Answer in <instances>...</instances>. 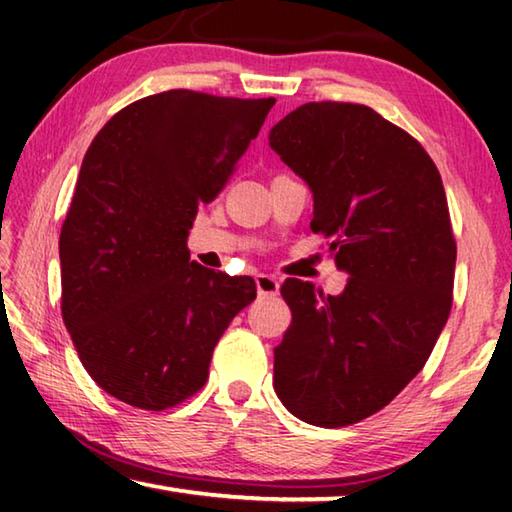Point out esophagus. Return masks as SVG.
<instances>
[{"label": "esophagus", "instance_id": "obj_1", "mask_svg": "<svg viewBox=\"0 0 512 512\" xmlns=\"http://www.w3.org/2000/svg\"><path fill=\"white\" fill-rule=\"evenodd\" d=\"M255 287L259 296H266V298H273L280 293V280L273 275H257L255 277Z\"/></svg>", "mask_w": 512, "mask_h": 512}]
</instances>
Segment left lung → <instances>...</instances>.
I'll use <instances>...</instances> for the list:
<instances>
[{
  "label": "left lung",
  "instance_id": "1",
  "mask_svg": "<svg viewBox=\"0 0 512 512\" xmlns=\"http://www.w3.org/2000/svg\"><path fill=\"white\" fill-rule=\"evenodd\" d=\"M268 146L314 198L341 296L287 280L291 327L273 350V386L309 424L345 427L418 375L452 309L456 241L436 164L402 128L359 103H305Z\"/></svg>",
  "mask_w": 512,
  "mask_h": 512
}]
</instances>
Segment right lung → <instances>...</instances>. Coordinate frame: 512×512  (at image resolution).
<instances>
[{
  "instance_id": "1",
  "label": "right lung",
  "mask_w": 512,
  "mask_h": 512,
  "mask_svg": "<svg viewBox=\"0 0 512 512\" xmlns=\"http://www.w3.org/2000/svg\"><path fill=\"white\" fill-rule=\"evenodd\" d=\"M275 99L169 90L119 110L85 153L60 230L63 320L103 391L146 411L205 384L250 277L189 259L198 207L228 183Z\"/></svg>"
}]
</instances>
